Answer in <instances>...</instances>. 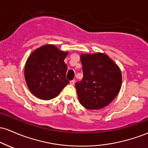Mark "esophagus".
Segmentation results:
<instances>
[{
    "instance_id": "34e87169",
    "label": "esophagus",
    "mask_w": 148,
    "mask_h": 148,
    "mask_svg": "<svg viewBox=\"0 0 148 148\" xmlns=\"http://www.w3.org/2000/svg\"><path fill=\"white\" fill-rule=\"evenodd\" d=\"M74 84H75V80H72V81H70V84L71 85H74Z\"/></svg>"
}]
</instances>
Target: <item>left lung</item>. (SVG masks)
<instances>
[{"mask_svg": "<svg viewBox=\"0 0 148 148\" xmlns=\"http://www.w3.org/2000/svg\"><path fill=\"white\" fill-rule=\"evenodd\" d=\"M80 59L84 77L75 85L79 102L88 109H101L109 104L120 91V67L102 53L81 54Z\"/></svg>", "mask_w": 148, "mask_h": 148, "instance_id": "obj_1", "label": "left lung"}]
</instances>
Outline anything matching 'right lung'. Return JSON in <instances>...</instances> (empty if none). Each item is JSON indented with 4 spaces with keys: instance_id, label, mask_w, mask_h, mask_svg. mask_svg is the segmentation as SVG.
<instances>
[{
    "instance_id": "right-lung-1",
    "label": "right lung",
    "mask_w": 148,
    "mask_h": 148,
    "mask_svg": "<svg viewBox=\"0 0 148 148\" xmlns=\"http://www.w3.org/2000/svg\"><path fill=\"white\" fill-rule=\"evenodd\" d=\"M67 54L53 45L42 46L31 53L25 62L24 76L32 94L43 100L58 95L69 83L64 62Z\"/></svg>"
}]
</instances>
